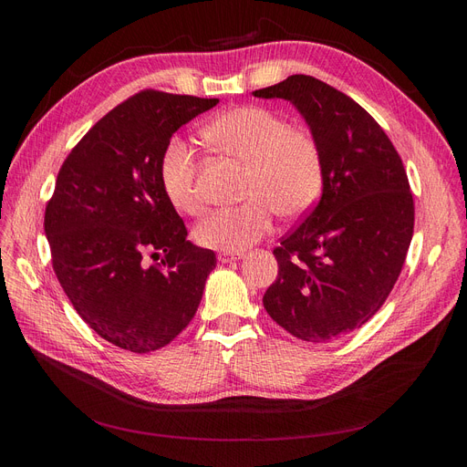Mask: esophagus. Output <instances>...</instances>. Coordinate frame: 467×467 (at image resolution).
<instances>
[{
    "instance_id": "1",
    "label": "esophagus",
    "mask_w": 467,
    "mask_h": 467,
    "mask_svg": "<svg viewBox=\"0 0 467 467\" xmlns=\"http://www.w3.org/2000/svg\"><path fill=\"white\" fill-rule=\"evenodd\" d=\"M244 257H245L244 251H222V253H218L220 263H232V261H239Z\"/></svg>"
}]
</instances>
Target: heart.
<instances>
[{
  "mask_svg": "<svg viewBox=\"0 0 467 467\" xmlns=\"http://www.w3.org/2000/svg\"><path fill=\"white\" fill-rule=\"evenodd\" d=\"M202 136L220 153L247 165L244 204L218 208L196 225L194 239L202 247L242 251L273 230L275 212L285 218L302 216L323 189V160L316 138L294 129L278 112L242 105L212 119ZM160 182L177 212L196 216L202 196L196 187V160L181 138L167 140L160 155Z\"/></svg>",
  "mask_w": 467,
  "mask_h": 467,
  "instance_id": "1",
  "label": "heart"
}]
</instances>
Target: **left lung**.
<instances>
[{
    "instance_id": "obj_1",
    "label": "left lung",
    "mask_w": 467,
    "mask_h": 467,
    "mask_svg": "<svg viewBox=\"0 0 467 467\" xmlns=\"http://www.w3.org/2000/svg\"><path fill=\"white\" fill-rule=\"evenodd\" d=\"M253 95L298 109L323 160L321 199L273 251L263 306L302 341H331L360 329L401 273L415 225L405 167L381 126L327 83L298 74Z\"/></svg>"
}]
</instances>
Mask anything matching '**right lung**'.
<instances>
[{"label": "right lung", "instance_id": "add662e5", "mask_svg": "<svg viewBox=\"0 0 467 467\" xmlns=\"http://www.w3.org/2000/svg\"><path fill=\"white\" fill-rule=\"evenodd\" d=\"M218 99L146 89L112 109L60 167L45 232L89 327L130 352L169 345L201 304L214 251L192 245L160 182L167 140Z\"/></svg>", "mask_w": 467, "mask_h": 467}]
</instances>
